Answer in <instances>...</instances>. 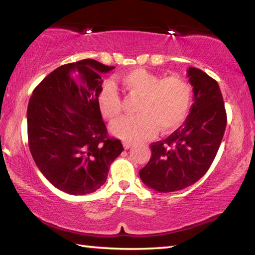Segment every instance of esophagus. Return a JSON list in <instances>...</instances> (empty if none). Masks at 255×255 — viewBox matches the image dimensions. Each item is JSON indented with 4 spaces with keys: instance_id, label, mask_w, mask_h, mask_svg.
Here are the masks:
<instances>
[{
    "instance_id": "34e87169",
    "label": "esophagus",
    "mask_w": 255,
    "mask_h": 255,
    "mask_svg": "<svg viewBox=\"0 0 255 255\" xmlns=\"http://www.w3.org/2000/svg\"><path fill=\"white\" fill-rule=\"evenodd\" d=\"M133 146V144L132 143H128V141H125L124 143V148L125 149H129V148H131Z\"/></svg>"
}]
</instances>
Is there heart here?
<instances>
[{
	"label": "heart",
	"mask_w": 255,
	"mask_h": 255,
	"mask_svg": "<svg viewBox=\"0 0 255 255\" xmlns=\"http://www.w3.org/2000/svg\"><path fill=\"white\" fill-rule=\"evenodd\" d=\"M118 83L129 94L140 97L136 116L120 118L111 125V132L128 143L146 140L159 130L178 128L187 118L191 105V86L183 77L161 76L145 68H135L119 77ZM98 106L107 120L122 112V100L114 86L106 84L98 97Z\"/></svg>",
	"instance_id": "obj_1"
}]
</instances>
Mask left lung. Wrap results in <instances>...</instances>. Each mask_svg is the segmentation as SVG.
I'll return each instance as SVG.
<instances>
[{
	"instance_id": "left-lung-1",
	"label": "left lung",
	"mask_w": 255,
	"mask_h": 255,
	"mask_svg": "<svg viewBox=\"0 0 255 255\" xmlns=\"http://www.w3.org/2000/svg\"><path fill=\"white\" fill-rule=\"evenodd\" d=\"M193 103L182 126L150 145L152 157L139 171L148 188L173 192L197 182L213 163L225 132L227 117L219 85L199 68L189 67Z\"/></svg>"
}]
</instances>
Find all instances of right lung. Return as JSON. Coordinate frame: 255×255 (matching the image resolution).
<instances>
[{
	"label": "right lung",
	"mask_w": 255,
	"mask_h": 255,
	"mask_svg": "<svg viewBox=\"0 0 255 255\" xmlns=\"http://www.w3.org/2000/svg\"><path fill=\"white\" fill-rule=\"evenodd\" d=\"M114 68L94 59L65 64L47 75L30 98V153L60 191L76 196L101 188L124 150L122 141L108 135L98 106L101 74Z\"/></svg>",
	"instance_id": "add662e5"
}]
</instances>
